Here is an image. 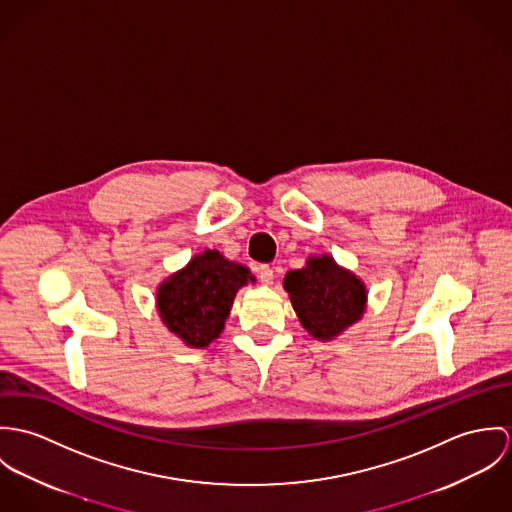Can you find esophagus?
Returning <instances> with one entry per match:
<instances>
[{"label": "esophagus", "instance_id": "esophagus-1", "mask_svg": "<svg viewBox=\"0 0 512 512\" xmlns=\"http://www.w3.org/2000/svg\"><path fill=\"white\" fill-rule=\"evenodd\" d=\"M257 273H259V281L263 284H273V281H275V273H273V269L269 265H261L257 269Z\"/></svg>", "mask_w": 512, "mask_h": 512}]
</instances>
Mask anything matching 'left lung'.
I'll return each mask as SVG.
<instances>
[{"mask_svg":"<svg viewBox=\"0 0 512 512\" xmlns=\"http://www.w3.org/2000/svg\"><path fill=\"white\" fill-rule=\"evenodd\" d=\"M283 286L302 328L314 340H336L367 310L365 283L328 253L310 255L302 269L288 271Z\"/></svg>","mask_w":512,"mask_h":512,"instance_id":"8db88e82","label":"left lung"}]
</instances>
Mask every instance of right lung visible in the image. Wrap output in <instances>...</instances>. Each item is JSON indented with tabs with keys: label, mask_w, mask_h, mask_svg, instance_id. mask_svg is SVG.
<instances>
[{
	"label": "right lung",
	"mask_w": 512,
	"mask_h": 512,
	"mask_svg": "<svg viewBox=\"0 0 512 512\" xmlns=\"http://www.w3.org/2000/svg\"><path fill=\"white\" fill-rule=\"evenodd\" d=\"M251 271L226 259L218 249H204L155 290V306L165 328L186 347L204 349L226 328L233 298Z\"/></svg>",
	"instance_id": "right-lung-1"
}]
</instances>
